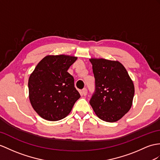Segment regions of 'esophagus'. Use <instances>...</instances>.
<instances>
[{"label": "esophagus", "instance_id": "1", "mask_svg": "<svg viewBox=\"0 0 160 160\" xmlns=\"http://www.w3.org/2000/svg\"><path fill=\"white\" fill-rule=\"evenodd\" d=\"M87 93H88V90L86 88H84L82 89V90H81V94H82L83 96H86Z\"/></svg>", "mask_w": 160, "mask_h": 160}]
</instances>
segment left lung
Masks as SVG:
<instances>
[{
	"label": "left lung",
	"mask_w": 160,
	"mask_h": 160,
	"mask_svg": "<svg viewBox=\"0 0 160 160\" xmlns=\"http://www.w3.org/2000/svg\"><path fill=\"white\" fill-rule=\"evenodd\" d=\"M96 89L89 104L98 118L115 122L130 111L134 95L133 81L118 61L91 58Z\"/></svg>",
	"instance_id": "left-lung-1"
}]
</instances>
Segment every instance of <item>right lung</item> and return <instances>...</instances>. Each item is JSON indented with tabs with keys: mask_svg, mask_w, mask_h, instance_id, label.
<instances>
[{
	"mask_svg": "<svg viewBox=\"0 0 160 160\" xmlns=\"http://www.w3.org/2000/svg\"><path fill=\"white\" fill-rule=\"evenodd\" d=\"M77 57L49 55L38 62L28 79L29 99L37 114L55 122L66 118L80 94L67 71Z\"/></svg>",
	"mask_w": 160,
	"mask_h": 160,
	"instance_id": "obj_1",
	"label": "right lung"
}]
</instances>
